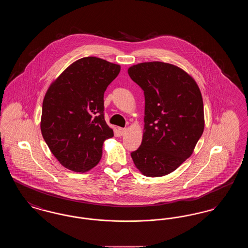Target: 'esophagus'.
<instances>
[{"label": "esophagus", "instance_id": "1", "mask_svg": "<svg viewBox=\"0 0 248 248\" xmlns=\"http://www.w3.org/2000/svg\"><path fill=\"white\" fill-rule=\"evenodd\" d=\"M119 136H124L126 133V128H122L119 127L118 128Z\"/></svg>", "mask_w": 248, "mask_h": 248}]
</instances>
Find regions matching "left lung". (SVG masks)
<instances>
[{"instance_id":"1","label":"left lung","mask_w":248,"mask_h":248,"mask_svg":"<svg viewBox=\"0 0 248 248\" xmlns=\"http://www.w3.org/2000/svg\"><path fill=\"white\" fill-rule=\"evenodd\" d=\"M127 71L145 94L141 145L131 157L142 175L166 176L192 154L204 129L200 88L188 72L170 63L143 62Z\"/></svg>"}]
</instances>
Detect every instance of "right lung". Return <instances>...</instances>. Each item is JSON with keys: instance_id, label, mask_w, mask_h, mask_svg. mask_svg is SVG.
Returning a JSON list of instances; mask_svg holds the SVG:
<instances>
[{"instance_id": "obj_1", "label": "right lung", "mask_w": 248, "mask_h": 248, "mask_svg": "<svg viewBox=\"0 0 248 248\" xmlns=\"http://www.w3.org/2000/svg\"><path fill=\"white\" fill-rule=\"evenodd\" d=\"M121 71L118 64L87 57L55 79L45 95L41 131L51 153L67 169L84 173L97 165L113 130L104 119V92Z\"/></svg>"}]
</instances>
